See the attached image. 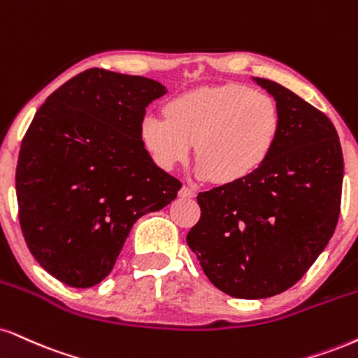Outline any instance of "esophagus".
<instances>
[{"mask_svg":"<svg viewBox=\"0 0 358 358\" xmlns=\"http://www.w3.org/2000/svg\"><path fill=\"white\" fill-rule=\"evenodd\" d=\"M180 196H182V198H193V196H195V190H193L192 187H187V185H183V187L180 188Z\"/></svg>","mask_w":358,"mask_h":358,"instance_id":"1","label":"esophagus"}]
</instances>
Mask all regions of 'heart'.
Instances as JSON below:
<instances>
[{
	"mask_svg": "<svg viewBox=\"0 0 358 358\" xmlns=\"http://www.w3.org/2000/svg\"><path fill=\"white\" fill-rule=\"evenodd\" d=\"M148 113L141 143L158 166L171 170L188 160L196 143V175L235 185L255 175L272 157L282 135V110L272 94L227 83L193 90Z\"/></svg>",
	"mask_w": 358,
	"mask_h": 358,
	"instance_id": "b5f03b06",
	"label": "heart"
}]
</instances>
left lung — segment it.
I'll return each instance as SVG.
<instances>
[{
  "instance_id": "8db88e82",
  "label": "left lung",
  "mask_w": 358,
  "mask_h": 358,
  "mask_svg": "<svg viewBox=\"0 0 358 358\" xmlns=\"http://www.w3.org/2000/svg\"><path fill=\"white\" fill-rule=\"evenodd\" d=\"M277 100L283 128L272 157L245 182L198 193L187 243L210 282L235 299L294 287L334 235L343 155L327 115L285 86L255 78Z\"/></svg>"
}]
</instances>
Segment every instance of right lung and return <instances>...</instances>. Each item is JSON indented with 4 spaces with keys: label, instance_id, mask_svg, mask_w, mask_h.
<instances>
[{
    "label": "right lung",
    "instance_id": "add662e5",
    "mask_svg": "<svg viewBox=\"0 0 358 358\" xmlns=\"http://www.w3.org/2000/svg\"><path fill=\"white\" fill-rule=\"evenodd\" d=\"M158 81L90 68L36 111L16 166L18 217L34 260L75 288L111 272L138 218L175 200L182 182L141 143Z\"/></svg>",
    "mask_w": 358,
    "mask_h": 358
}]
</instances>
